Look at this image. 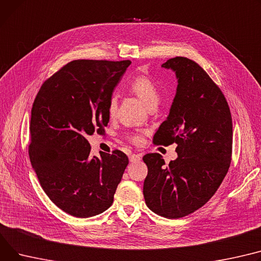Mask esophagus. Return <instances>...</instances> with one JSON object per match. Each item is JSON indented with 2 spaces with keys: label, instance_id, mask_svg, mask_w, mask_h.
I'll list each match as a JSON object with an SVG mask.
<instances>
[{
  "label": "esophagus",
  "instance_id": "1",
  "mask_svg": "<svg viewBox=\"0 0 261 261\" xmlns=\"http://www.w3.org/2000/svg\"><path fill=\"white\" fill-rule=\"evenodd\" d=\"M129 160L131 163H137L142 160V155L141 154H131Z\"/></svg>",
  "mask_w": 261,
  "mask_h": 261
}]
</instances>
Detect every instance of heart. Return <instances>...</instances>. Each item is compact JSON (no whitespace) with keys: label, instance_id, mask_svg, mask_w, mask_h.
<instances>
[{"label":"heart","instance_id":"1","mask_svg":"<svg viewBox=\"0 0 261 261\" xmlns=\"http://www.w3.org/2000/svg\"><path fill=\"white\" fill-rule=\"evenodd\" d=\"M129 89L132 93H134L140 98L147 108L156 107L160 102L161 94L153 81H151L147 76H137L135 77L129 85ZM117 110V97L116 95H112L108 101V114L110 117H114ZM129 140L134 144H140L142 142L141 134H132L129 136Z\"/></svg>","mask_w":261,"mask_h":261}]
</instances>
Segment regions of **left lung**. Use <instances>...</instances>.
Masks as SVG:
<instances>
[{
	"mask_svg": "<svg viewBox=\"0 0 261 261\" xmlns=\"http://www.w3.org/2000/svg\"><path fill=\"white\" fill-rule=\"evenodd\" d=\"M162 67L175 72L178 85L153 140L175 143L178 158L166 165L161 154H146L143 192L151 211L174 219L195 212L215 194L231 164L233 127L227 99L196 62L176 57Z\"/></svg>",
	"mask_w": 261,
	"mask_h": 261,
	"instance_id": "1",
	"label": "left lung"
}]
</instances>
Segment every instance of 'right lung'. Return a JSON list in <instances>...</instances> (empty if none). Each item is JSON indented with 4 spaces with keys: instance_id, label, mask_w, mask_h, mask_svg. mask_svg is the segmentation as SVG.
Segmentation results:
<instances>
[{
    "instance_id": "obj_1",
    "label": "right lung",
    "mask_w": 261,
    "mask_h": 261,
    "mask_svg": "<svg viewBox=\"0 0 261 261\" xmlns=\"http://www.w3.org/2000/svg\"><path fill=\"white\" fill-rule=\"evenodd\" d=\"M131 62L75 60L46 80L33 101L29 158L50 200L86 218L106 211L128 166L119 150L91 156L86 140L109 123L108 101Z\"/></svg>"
}]
</instances>
